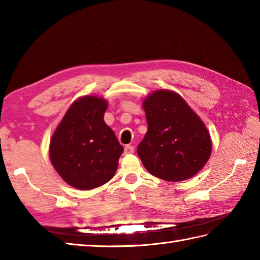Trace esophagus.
<instances>
[{
	"mask_svg": "<svg viewBox=\"0 0 260 260\" xmlns=\"http://www.w3.org/2000/svg\"><path fill=\"white\" fill-rule=\"evenodd\" d=\"M134 151H135V148L133 145H126L124 148L125 154H132V153H134Z\"/></svg>",
	"mask_w": 260,
	"mask_h": 260,
	"instance_id": "34e87169",
	"label": "esophagus"
}]
</instances>
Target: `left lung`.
I'll use <instances>...</instances> for the list:
<instances>
[{
	"instance_id": "left-lung-1",
	"label": "left lung",
	"mask_w": 260,
	"mask_h": 260,
	"mask_svg": "<svg viewBox=\"0 0 260 260\" xmlns=\"http://www.w3.org/2000/svg\"><path fill=\"white\" fill-rule=\"evenodd\" d=\"M148 129L137 154L152 175L183 181L200 171L211 154L207 127L178 93L157 90L144 103Z\"/></svg>"
}]
</instances>
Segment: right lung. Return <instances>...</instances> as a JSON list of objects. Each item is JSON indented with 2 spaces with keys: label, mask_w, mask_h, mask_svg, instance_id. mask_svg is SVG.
<instances>
[{
  "label": "right lung",
  "mask_w": 260,
  "mask_h": 260,
  "mask_svg": "<svg viewBox=\"0 0 260 260\" xmlns=\"http://www.w3.org/2000/svg\"><path fill=\"white\" fill-rule=\"evenodd\" d=\"M105 99L86 96L71 105L50 142V158L71 186L91 190L115 175L124 148L104 121Z\"/></svg>",
  "instance_id": "1"
}]
</instances>
